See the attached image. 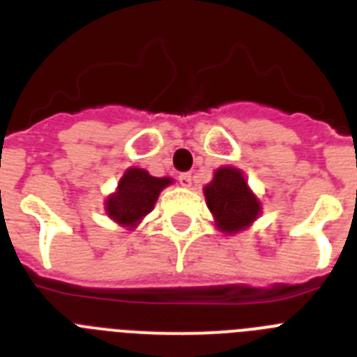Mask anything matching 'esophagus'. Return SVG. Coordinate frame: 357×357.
Masks as SVG:
<instances>
[{"mask_svg": "<svg viewBox=\"0 0 357 357\" xmlns=\"http://www.w3.org/2000/svg\"><path fill=\"white\" fill-rule=\"evenodd\" d=\"M178 179H179V185H181V187H192V174L190 172H181V174L178 176Z\"/></svg>", "mask_w": 357, "mask_h": 357, "instance_id": "34e87169", "label": "esophagus"}]
</instances>
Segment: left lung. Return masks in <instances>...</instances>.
I'll return each instance as SVG.
<instances>
[{
	"label": "left lung",
	"mask_w": 357,
	"mask_h": 357,
	"mask_svg": "<svg viewBox=\"0 0 357 357\" xmlns=\"http://www.w3.org/2000/svg\"><path fill=\"white\" fill-rule=\"evenodd\" d=\"M204 197L217 226L226 234L244 230L260 212L259 201L248 188L243 172L231 167L217 170L212 183L204 187Z\"/></svg>",
	"instance_id": "left-lung-1"
}]
</instances>
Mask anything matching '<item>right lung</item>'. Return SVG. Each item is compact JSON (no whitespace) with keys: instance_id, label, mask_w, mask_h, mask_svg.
Segmentation results:
<instances>
[{"instance_id":"1","label":"right lung","mask_w":357,"mask_h":357,"mask_svg":"<svg viewBox=\"0 0 357 357\" xmlns=\"http://www.w3.org/2000/svg\"><path fill=\"white\" fill-rule=\"evenodd\" d=\"M170 178H154L142 169H129L119 183V190L105 201L107 215L120 225L135 226L153 210L160 192Z\"/></svg>"}]
</instances>
